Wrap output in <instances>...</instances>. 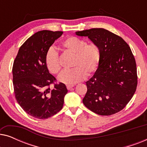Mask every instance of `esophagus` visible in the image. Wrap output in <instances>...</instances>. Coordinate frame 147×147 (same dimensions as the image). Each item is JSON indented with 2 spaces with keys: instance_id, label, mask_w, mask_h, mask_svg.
<instances>
[{
  "instance_id": "esophagus-1",
  "label": "esophagus",
  "mask_w": 147,
  "mask_h": 147,
  "mask_svg": "<svg viewBox=\"0 0 147 147\" xmlns=\"http://www.w3.org/2000/svg\"><path fill=\"white\" fill-rule=\"evenodd\" d=\"M74 85H67V90H70V89H71L72 88L74 87Z\"/></svg>"
}]
</instances>
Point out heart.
I'll return each instance as SVG.
<instances>
[{
    "label": "heart",
    "instance_id": "heart-1",
    "mask_svg": "<svg viewBox=\"0 0 147 147\" xmlns=\"http://www.w3.org/2000/svg\"><path fill=\"white\" fill-rule=\"evenodd\" d=\"M60 46L64 51L73 55L71 65L74 67L60 74V82L66 84H76L97 71L101 59V52L97 45L87 43L84 39L69 36L61 42ZM45 63L52 74L56 75L61 70L59 53L53 47L46 51Z\"/></svg>",
    "mask_w": 147,
    "mask_h": 147
}]
</instances>
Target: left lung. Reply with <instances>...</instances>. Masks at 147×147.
<instances>
[{
	"mask_svg": "<svg viewBox=\"0 0 147 147\" xmlns=\"http://www.w3.org/2000/svg\"><path fill=\"white\" fill-rule=\"evenodd\" d=\"M76 33L88 37L101 52L98 69L86 82L84 104L99 115L117 113L131 100L137 86L136 64L130 47L121 37L102 28Z\"/></svg>",
	"mask_w": 147,
	"mask_h": 147,
	"instance_id": "left-lung-1",
	"label": "left lung"
}]
</instances>
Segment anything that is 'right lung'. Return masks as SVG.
Returning a JSON list of instances; mask_svg holds the SVG:
<instances>
[{"mask_svg": "<svg viewBox=\"0 0 147 147\" xmlns=\"http://www.w3.org/2000/svg\"><path fill=\"white\" fill-rule=\"evenodd\" d=\"M62 34V31L47 30L37 32L21 46L14 60L16 100L24 111L38 119H46L59 112L67 92L65 84L56 83L45 63L46 51Z\"/></svg>", "mask_w": 147, "mask_h": 147, "instance_id": "1", "label": "right lung"}]
</instances>
